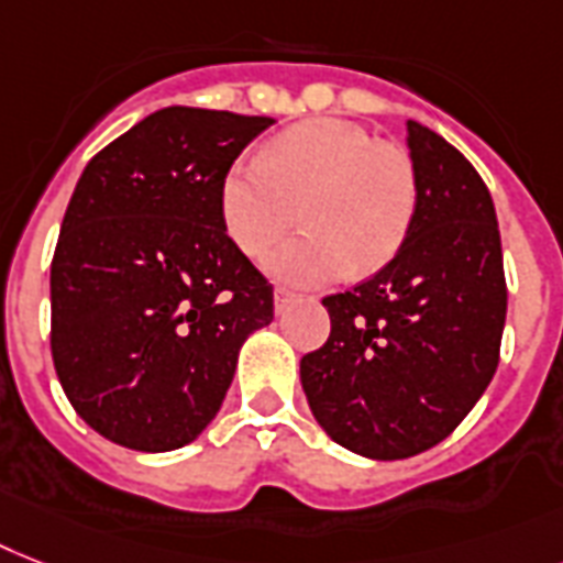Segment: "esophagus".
Here are the masks:
<instances>
[{"label": "esophagus", "instance_id": "1", "mask_svg": "<svg viewBox=\"0 0 563 563\" xmlns=\"http://www.w3.org/2000/svg\"><path fill=\"white\" fill-rule=\"evenodd\" d=\"M291 300H295V295H291L289 289H274V312L283 314L286 309L291 306Z\"/></svg>", "mask_w": 563, "mask_h": 563}]
</instances>
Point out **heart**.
Masks as SVG:
<instances>
[{"label": "heart", "instance_id": "obj_1", "mask_svg": "<svg viewBox=\"0 0 563 563\" xmlns=\"http://www.w3.org/2000/svg\"><path fill=\"white\" fill-rule=\"evenodd\" d=\"M416 170L408 153L376 144L358 123L314 118L274 135L257 158L231 164L219 185V217L236 249L260 257L291 286H323L346 272H373L399 251L413 222Z\"/></svg>", "mask_w": 563, "mask_h": 563}]
</instances>
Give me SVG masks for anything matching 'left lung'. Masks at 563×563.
<instances>
[{
	"mask_svg": "<svg viewBox=\"0 0 563 563\" xmlns=\"http://www.w3.org/2000/svg\"><path fill=\"white\" fill-rule=\"evenodd\" d=\"M413 222L376 277L323 297L327 344L300 361L323 431L353 454L405 460L442 442L486 393L506 323L495 202L472 162L408 121Z\"/></svg>",
	"mask_w": 563,
	"mask_h": 563,
	"instance_id": "8db88e82",
	"label": "left lung"
}]
</instances>
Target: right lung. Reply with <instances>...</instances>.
Segmentation results:
<instances>
[{"mask_svg":"<svg viewBox=\"0 0 563 563\" xmlns=\"http://www.w3.org/2000/svg\"><path fill=\"white\" fill-rule=\"evenodd\" d=\"M274 118L158 109L77 181L52 263V358L91 431L176 451L213 422L272 286L225 234L219 185Z\"/></svg>","mask_w":563,"mask_h":563,"instance_id":"add662e5","label":"right lung"}]
</instances>
